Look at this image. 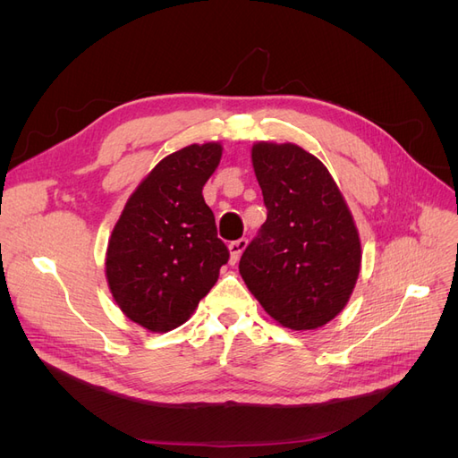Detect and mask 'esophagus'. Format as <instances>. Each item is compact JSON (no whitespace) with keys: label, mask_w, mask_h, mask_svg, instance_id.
<instances>
[{"label":"esophagus","mask_w":458,"mask_h":458,"mask_svg":"<svg viewBox=\"0 0 458 458\" xmlns=\"http://www.w3.org/2000/svg\"><path fill=\"white\" fill-rule=\"evenodd\" d=\"M246 246H248L246 239H239V241H234V242L229 244V254H231L229 259H231V263H237L239 261V258L246 250Z\"/></svg>","instance_id":"34e87169"}]
</instances>
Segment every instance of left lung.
Listing matches in <instances>:
<instances>
[{
	"instance_id": "left-lung-1",
	"label": "left lung",
	"mask_w": 458,
	"mask_h": 458,
	"mask_svg": "<svg viewBox=\"0 0 458 458\" xmlns=\"http://www.w3.org/2000/svg\"><path fill=\"white\" fill-rule=\"evenodd\" d=\"M252 165L267 219L241 258V276L281 327L315 330L345 308L361 271L353 216L306 148L258 141Z\"/></svg>"
}]
</instances>
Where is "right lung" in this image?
I'll return each mask as SVG.
<instances>
[{
  "label": "right lung",
  "mask_w": 458,
  "mask_h": 458,
  "mask_svg": "<svg viewBox=\"0 0 458 458\" xmlns=\"http://www.w3.org/2000/svg\"><path fill=\"white\" fill-rule=\"evenodd\" d=\"M221 155V143L210 141L162 158L131 192L110 233V294L130 321L150 332L182 327L229 259L202 197Z\"/></svg>",
  "instance_id": "obj_1"
}]
</instances>
